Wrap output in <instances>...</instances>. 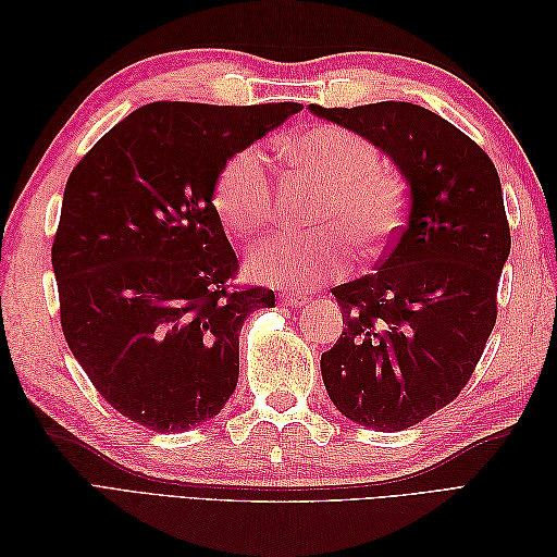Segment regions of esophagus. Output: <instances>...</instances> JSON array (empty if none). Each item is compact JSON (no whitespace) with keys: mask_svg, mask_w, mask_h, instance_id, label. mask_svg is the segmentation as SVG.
I'll list each match as a JSON object with an SVG mask.
<instances>
[{"mask_svg":"<svg viewBox=\"0 0 557 557\" xmlns=\"http://www.w3.org/2000/svg\"><path fill=\"white\" fill-rule=\"evenodd\" d=\"M278 301L285 307H301V305H307V295L305 293H281Z\"/></svg>","mask_w":557,"mask_h":557,"instance_id":"34e87169","label":"esophagus"}]
</instances>
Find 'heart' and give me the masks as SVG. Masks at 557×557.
Instances as JSON below:
<instances>
[{
    "instance_id": "1",
    "label": "heart",
    "mask_w": 557,
    "mask_h": 557,
    "mask_svg": "<svg viewBox=\"0 0 557 557\" xmlns=\"http://www.w3.org/2000/svg\"><path fill=\"white\" fill-rule=\"evenodd\" d=\"M299 170L325 183L313 213L315 230H283L250 252L248 267L260 281L309 285L336 278L352 258V242L364 256L391 246L407 221V183L379 162V148L342 125H315L283 144ZM213 211L242 239L258 234L274 218V188L256 146L223 162L211 190Z\"/></svg>"
}]
</instances>
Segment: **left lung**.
<instances>
[{
  "label": "left lung",
  "mask_w": 557,
  "mask_h": 557,
  "mask_svg": "<svg viewBox=\"0 0 557 557\" xmlns=\"http://www.w3.org/2000/svg\"><path fill=\"white\" fill-rule=\"evenodd\" d=\"M309 109L374 141L409 185V211L379 272L332 288L346 330L320 358L352 423L407 430L474 374L497 320L511 250L493 160L442 115L409 102Z\"/></svg>",
  "instance_id": "8db88e82"
}]
</instances>
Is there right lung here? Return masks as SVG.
Masks as SVG:
<instances>
[{
	"label": "right lung",
	"instance_id": "right-lung-1",
	"mask_svg": "<svg viewBox=\"0 0 557 557\" xmlns=\"http://www.w3.org/2000/svg\"><path fill=\"white\" fill-rule=\"evenodd\" d=\"M297 111L153 102L72 170L50 248L60 323L97 393L134 423L190 430L237 387L244 318L276 297L232 285L239 260L211 190L227 158Z\"/></svg>",
	"mask_w": 557,
	"mask_h": 557
}]
</instances>
